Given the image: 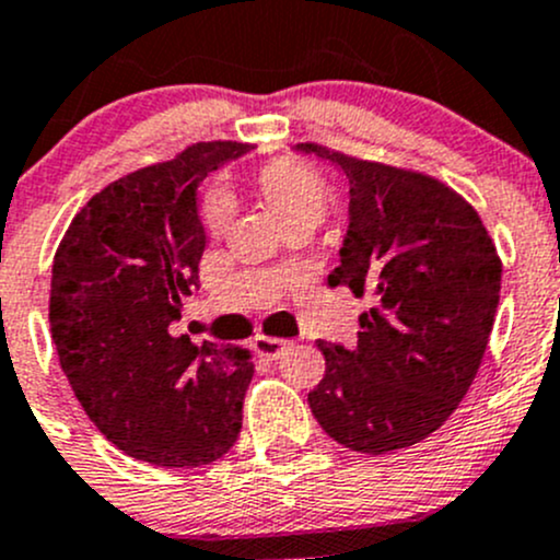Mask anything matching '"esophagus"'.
<instances>
[{"mask_svg": "<svg viewBox=\"0 0 560 560\" xmlns=\"http://www.w3.org/2000/svg\"><path fill=\"white\" fill-rule=\"evenodd\" d=\"M253 348H256V353L264 355V359L278 361L280 355L291 348V342H288V339H280V337H267V334H258V337L253 339Z\"/></svg>", "mask_w": 560, "mask_h": 560, "instance_id": "obj_1", "label": "esophagus"}]
</instances>
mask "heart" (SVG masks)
<instances>
[{
	"instance_id": "heart-1",
	"label": "heart",
	"mask_w": 560,
	"mask_h": 560,
	"mask_svg": "<svg viewBox=\"0 0 560 560\" xmlns=\"http://www.w3.org/2000/svg\"><path fill=\"white\" fill-rule=\"evenodd\" d=\"M256 186L288 229H315L323 221V215H326L328 201H331V194H328V186L320 177V172H315L313 166L296 159H275L264 164L256 175ZM232 212V196L226 191H218V188L207 194L205 201H201V218H205V226L212 234H221L229 226Z\"/></svg>"
}]
</instances>
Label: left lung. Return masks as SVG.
I'll use <instances>...</instances> for the list:
<instances>
[{
    "instance_id": "1",
    "label": "left lung",
    "mask_w": 560,
    "mask_h": 560,
    "mask_svg": "<svg viewBox=\"0 0 560 560\" xmlns=\"http://www.w3.org/2000/svg\"><path fill=\"white\" fill-rule=\"evenodd\" d=\"M345 172L350 226L328 285L372 299L353 350L318 342L307 401L331 440L383 455L418 445L460 405L486 355L501 258L475 207L436 177L302 142Z\"/></svg>"
}]
</instances>
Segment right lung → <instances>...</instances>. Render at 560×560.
<instances>
[{
	"instance_id": "obj_1",
	"label": "right lung",
	"mask_w": 560,
	"mask_h": 560,
	"mask_svg": "<svg viewBox=\"0 0 560 560\" xmlns=\"http://www.w3.org/2000/svg\"><path fill=\"white\" fill-rule=\"evenodd\" d=\"M245 153L196 142L94 194L54 256L50 334L91 423L155 466H205L237 442L250 350L177 334L205 253L196 188Z\"/></svg>"
}]
</instances>
